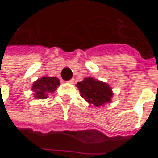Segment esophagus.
I'll return each instance as SVG.
<instances>
[{
  "mask_svg": "<svg viewBox=\"0 0 158 158\" xmlns=\"http://www.w3.org/2000/svg\"><path fill=\"white\" fill-rule=\"evenodd\" d=\"M69 83H70V84H73V83H74V79H70V80L69 81Z\"/></svg>",
  "mask_w": 158,
  "mask_h": 158,
  "instance_id": "34e87169",
  "label": "esophagus"
}]
</instances>
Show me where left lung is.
<instances>
[{
	"label": "left lung",
	"mask_w": 158,
	"mask_h": 158,
	"mask_svg": "<svg viewBox=\"0 0 158 158\" xmlns=\"http://www.w3.org/2000/svg\"><path fill=\"white\" fill-rule=\"evenodd\" d=\"M76 86L81 97L89 104L100 107L111 102L113 96L112 89L109 84L103 81L89 77L78 82Z\"/></svg>",
	"instance_id": "obj_1"
}]
</instances>
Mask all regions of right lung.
Wrapping results in <instances>:
<instances>
[{"label":"right lung","instance_id":"obj_1","mask_svg":"<svg viewBox=\"0 0 158 158\" xmlns=\"http://www.w3.org/2000/svg\"><path fill=\"white\" fill-rule=\"evenodd\" d=\"M59 79L56 77L44 76L35 80L32 85V90L35 99H47L49 93H53L59 86Z\"/></svg>","mask_w":158,"mask_h":158}]
</instances>
